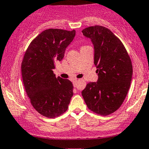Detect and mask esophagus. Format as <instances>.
<instances>
[{"label":"esophagus","mask_w":149,"mask_h":149,"mask_svg":"<svg viewBox=\"0 0 149 149\" xmlns=\"http://www.w3.org/2000/svg\"><path fill=\"white\" fill-rule=\"evenodd\" d=\"M77 82H78V80H77V79H74L73 80V86H74V87L76 86Z\"/></svg>","instance_id":"esophagus-1"}]
</instances>
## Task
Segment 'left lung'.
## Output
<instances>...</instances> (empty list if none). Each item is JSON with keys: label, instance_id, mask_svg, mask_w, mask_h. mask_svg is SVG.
Segmentation results:
<instances>
[{"label": "left lung", "instance_id": "1", "mask_svg": "<svg viewBox=\"0 0 149 149\" xmlns=\"http://www.w3.org/2000/svg\"><path fill=\"white\" fill-rule=\"evenodd\" d=\"M95 49L94 64L98 80L87 84L82 95L87 107L102 116L115 112L124 102L130 86L132 65L123 44L111 31L94 26L82 31Z\"/></svg>", "mask_w": 149, "mask_h": 149}]
</instances>
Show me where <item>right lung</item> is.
I'll return each mask as SVG.
<instances>
[{
  "label": "right lung",
  "instance_id": "add662e5",
  "mask_svg": "<svg viewBox=\"0 0 149 149\" xmlns=\"http://www.w3.org/2000/svg\"><path fill=\"white\" fill-rule=\"evenodd\" d=\"M76 31L49 29L32 40L22 62L24 85L31 104L40 114L49 118L68 109L73 95L69 80L56 78L55 62L62 60Z\"/></svg>",
  "mask_w": 149,
  "mask_h": 149
}]
</instances>
